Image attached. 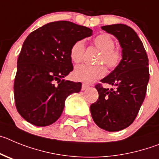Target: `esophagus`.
<instances>
[{"mask_svg":"<svg viewBox=\"0 0 159 159\" xmlns=\"http://www.w3.org/2000/svg\"><path fill=\"white\" fill-rule=\"evenodd\" d=\"M88 88H89V85H87L86 84H84V83H83L82 86H81V90H83V91H84V90H85L86 89H88Z\"/></svg>","mask_w":159,"mask_h":159,"instance_id":"esophagus-1","label":"esophagus"}]
</instances>
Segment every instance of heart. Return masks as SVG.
I'll return each mask as SVG.
<instances>
[{
	"mask_svg": "<svg viewBox=\"0 0 159 159\" xmlns=\"http://www.w3.org/2000/svg\"><path fill=\"white\" fill-rule=\"evenodd\" d=\"M94 45L101 51L99 62H104L108 68H115L120 62L121 53L115 48V42L109 35L103 34L96 37L93 40ZM85 50L84 40H78L74 43L70 48V58L73 62L78 63L82 60ZM105 68L103 66H89L81 64L75 67L73 77L75 80L85 83H93L104 77Z\"/></svg>",
	"mask_w": 159,
	"mask_h": 159,
	"instance_id": "b5f03b06",
	"label": "heart"
}]
</instances>
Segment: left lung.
<instances>
[{
	"mask_svg": "<svg viewBox=\"0 0 159 159\" xmlns=\"http://www.w3.org/2000/svg\"><path fill=\"white\" fill-rule=\"evenodd\" d=\"M101 28L118 39L122 59L114 70L101 80L115 88L95 86L99 98L90 105V111L99 128L118 131L132 124L143 102L149 81L148 58L142 41L128 25L116 24Z\"/></svg>",
	"mask_w": 159,
	"mask_h": 159,
	"instance_id": "obj_1",
	"label": "left lung"
}]
</instances>
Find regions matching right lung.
I'll return each mask as SVG.
<instances>
[{
    "mask_svg": "<svg viewBox=\"0 0 159 159\" xmlns=\"http://www.w3.org/2000/svg\"><path fill=\"white\" fill-rule=\"evenodd\" d=\"M93 30L70 21L48 23L29 34L17 60L14 81L16 107L26 121L49 126L62 115L68 96L81 82L63 79L73 70L70 48Z\"/></svg>",
    "mask_w": 159,
    "mask_h": 159,
    "instance_id": "add662e5",
    "label": "right lung"
}]
</instances>
